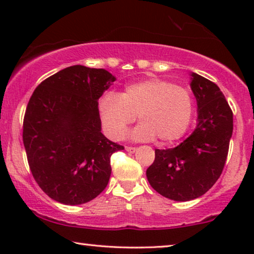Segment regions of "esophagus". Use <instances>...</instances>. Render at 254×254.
Returning <instances> with one entry per match:
<instances>
[{
	"mask_svg": "<svg viewBox=\"0 0 254 254\" xmlns=\"http://www.w3.org/2000/svg\"><path fill=\"white\" fill-rule=\"evenodd\" d=\"M126 150L127 152H131V153H134L135 151H136V148H134V147H127L126 148Z\"/></svg>",
	"mask_w": 254,
	"mask_h": 254,
	"instance_id": "1",
	"label": "esophagus"
}]
</instances>
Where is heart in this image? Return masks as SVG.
<instances>
[{"instance_id": "heart-1", "label": "heart", "mask_w": 254, "mask_h": 254, "mask_svg": "<svg viewBox=\"0 0 254 254\" xmlns=\"http://www.w3.org/2000/svg\"><path fill=\"white\" fill-rule=\"evenodd\" d=\"M100 114L106 134L114 140L123 135L127 127L141 123L133 137L169 144L187 132L194 114V101L186 88L170 81L150 78L127 86L118 95L109 93L100 102Z\"/></svg>"}]
</instances>
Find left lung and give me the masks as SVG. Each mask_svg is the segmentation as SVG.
Segmentation results:
<instances>
[{
	"label": "left lung",
	"instance_id": "left-lung-1",
	"mask_svg": "<svg viewBox=\"0 0 254 254\" xmlns=\"http://www.w3.org/2000/svg\"><path fill=\"white\" fill-rule=\"evenodd\" d=\"M190 88L198 112L196 128L176 148L156 149L147 169L154 190L177 201L198 198L217 182L233 132V113L218 86L191 72Z\"/></svg>",
	"mask_w": 254,
	"mask_h": 254
}]
</instances>
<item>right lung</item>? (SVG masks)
I'll use <instances>...</instances> for the list:
<instances>
[{
  "label": "right lung",
  "instance_id": "add662e5",
  "mask_svg": "<svg viewBox=\"0 0 254 254\" xmlns=\"http://www.w3.org/2000/svg\"><path fill=\"white\" fill-rule=\"evenodd\" d=\"M115 77L105 69L67 67L34 89L23 120L30 170L50 198L80 205L104 190L111 156L122 145L101 132L98 98Z\"/></svg>",
  "mask_w": 254,
  "mask_h": 254
}]
</instances>
